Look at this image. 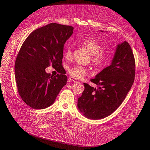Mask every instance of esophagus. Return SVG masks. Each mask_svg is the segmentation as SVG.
<instances>
[{
	"mask_svg": "<svg viewBox=\"0 0 150 150\" xmlns=\"http://www.w3.org/2000/svg\"><path fill=\"white\" fill-rule=\"evenodd\" d=\"M69 80L70 81H71V82H77V80L74 77H69Z\"/></svg>",
	"mask_w": 150,
	"mask_h": 150,
	"instance_id": "1",
	"label": "esophagus"
}]
</instances>
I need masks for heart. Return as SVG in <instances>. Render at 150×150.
<instances>
[{
    "label": "heart",
    "mask_w": 150,
    "mask_h": 150,
    "mask_svg": "<svg viewBox=\"0 0 150 150\" xmlns=\"http://www.w3.org/2000/svg\"><path fill=\"white\" fill-rule=\"evenodd\" d=\"M79 43L88 50L91 54V62L94 65L98 67H103L108 63L110 56L108 52L101 49V46L99 42L93 38H87L79 40ZM65 57L69 59L72 55V47L68 46L65 51ZM68 72L74 77L82 79L87 74V69L79 65H76L70 67Z\"/></svg>",
    "instance_id": "1"
}]
</instances>
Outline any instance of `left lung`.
<instances>
[{"label": "left lung", "instance_id": "left-lung-1", "mask_svg": "<svg viewBox=\"0 0 150 150\" xmlns=\"http://www.w3.org/2000/svg\"><path fill=\"white\" fill-rule=\"evenodd\" d=\"M135 66L129 43L124 41L118 44L110 65L90 80L98 88L83 83L85 89L77 100L80 112L91 120L102 119L111 115L122 104L132 87Z\"/></svg>", "mask_w": 150, "mask_h": 150}]
</instances>
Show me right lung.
<instances>
[{
    "mask_svg": "<svg viewBox=\"0 0 150 150\" xmlns=\"http://www.w3.org/2000/svg\"><path fill=\"white\" fill-rule=\"evenodd\" d=\"M74 27L51 23L32 32L23 42L15 62V79L24 102L35 109L51 105L67 84L63 74V46ZM50 65L61 74L54 76L45 69Z\"/></svg>",
    "mask_w": 150,
    "mask_h": 150,
    "instance_id": "right-lung-1",
    "label": "right lung"
}]
</instances>
